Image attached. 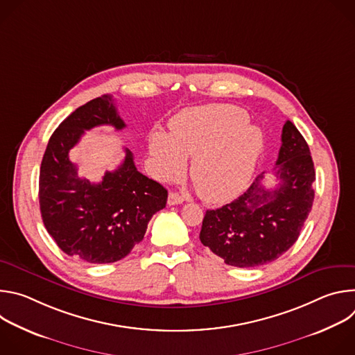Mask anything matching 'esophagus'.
I'll return each mask as SVG.
<instances>
[{
  "label": "esophagus",
  "instance_id": "esophagus-1",
  "mask_svg": "<svg viewBox=\"0 0 355 355\" xmlns=\"http://www.w3.org/2000/svg\"><path fill=\"white\" fill-rule=\"evenodd\" d=\"M167 202H168V205H180L184 202V198L181 195H178L177 192H170Z\"/></svg>",
  "mask_w": 355,
  "mask_h": 355
}]
</instances>
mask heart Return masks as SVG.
I'll list each match as a JSON object with an SVG mask.
<instances>
[{"label": "heart", "instance_id": "heart-1", "mask_svg": "<svg viewBox=\"0 0 355 355\" xmlns=\"http://www.w3.org/2000/svg\"><path fill=\"white\" fill-rule=\"evenodd\" d=\"M245 111L232 105H207L178 114L168 135L150 136V153L162 178L178 175L184 157H192L189 174L202 199L230 200L248 184L264 150L260 128L247 125Z\"/></svg>", "mask_w": 355, "mask_h": 355}]
</instances>
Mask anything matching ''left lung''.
<instances>
[{"mask_svg":"<svg viewBox=\"0 0 355 355\" xmlns=\"http://www.w3.org/2000/svg\"><path fill=\"white\" fill-rule=\"evenodd\" d=\"M275 163L278 187L268 189L260 174L237 199L207 211L200 243L239 268L271 263L297 240L312 209L316 180L311 150L296 126L286 121Z\"/></svg>","mask_w":355,"mask_h":355,"instance_id":"8db88e82","label":"left lung"}]
</instances>
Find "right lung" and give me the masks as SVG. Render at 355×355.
Returning <instances> with one entry per match:
<instances>
[{"mask_svg":"<svg viewBox=\"0 0 355 355\" xmlns=\"http://www.w3.org/2000/svg\"><path fill=\"white\" fill-rule=\"evenodd\" d=\"M126 125L112 95H101L69 115L49 139L40 164L39 204L47 233L67 256L107 264L126 257L144 237L151 216L166 208L167 189L137 171L133 155L103 181L92 184L77 174L70 150L84 130Z\"/></svg>","mask_w":355,"mask_h":355,"instance_id":"obj_1","label":"right lung"}]
</instances>
